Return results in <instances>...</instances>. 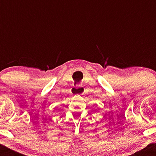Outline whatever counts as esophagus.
<instances>
[{
    "instance_id": "1",
    "label": "esophagus",
    "mask_w": 156,
    "mask_h": 156,
    "mask_svg": "<svg viewBox=\"0 0 156 156\" xmlns=\"http://www.w3.org/2000/svg\"><path fill=\"white\" fill-rule=\"evenodd\" d=\"M84 92V88L83 87H73L72 89V93L73 94H79L81 95Z\"/></svg>"
}]
</instances>
